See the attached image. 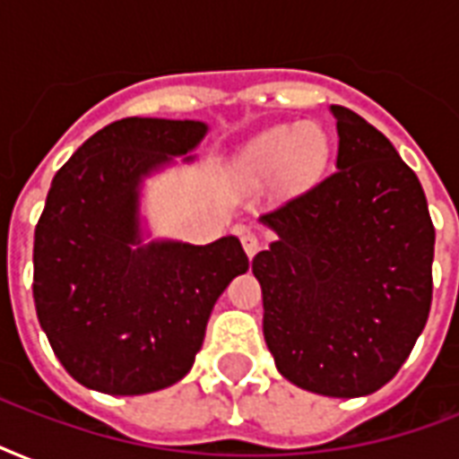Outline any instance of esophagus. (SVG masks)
<instances>
[{
	"mask_svg": "<svg viewBox=\"0 0 459 459\" xmlns=\"http://www.w3.org/2000/svg\"><path fill=\"white\" fill-rule=\"evenodd\" d=\"M240 240H243V247L245 252H247V257H255L259 252V236L257 233H252V230H245L243 236H240Z\"/></svg>",
	"mask_w": 459,
	"mask_h": 459,
	"instance_id": "obj_1",
	"label": "esophagus"
}]
</instances>
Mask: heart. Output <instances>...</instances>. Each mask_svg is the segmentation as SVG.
Wrapping results in <instances>:
<instances>
[{
  "mask_svg": "<svg viewBox=\"0 0 459 459\" xmlns=\"http://www.w3.org/2000/svg\"><path fill=\"white\" fill-rule=\"evenodd\" d=\"M331 143L316 124H281L252 140L240 154V171L247 178H281L286 187H302L319 178L328 161Z\"/></svg>",
  "mask_w": 459,
  "mask_h": 459,
  "instance_id": "obj_1",
  "label": "heart"
}]
</instances>
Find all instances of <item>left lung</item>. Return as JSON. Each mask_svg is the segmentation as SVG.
I'll return each instance as SVG.
<instances>
[{"mask_svg":"<svg viewBox=\"0 0 459 459\" xmlns=\"http://www.w3.org/2000/svg\"><path fill=\"white\" fill-rule=\"evenodd\" d=\"M335 171L259 216L252 259L276 369L305 391L359 398L403 367L427 326L436 230L391 140L333 104Z\"/></svg>","mask_w":459,"mask_h":459,"instance_id":"obj_1","label":"left lung"}]
</instances>
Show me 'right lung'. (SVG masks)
<instances>
[{"label":"right lung","mask_w":459,"mask_h":459,"mask_svg":"<svg viewBox=\"0 0 459 459\" xmlns=\"http://www.w3.org/2000/svg\"><path fill=\"white\" fill-rule=\"evenodd\" d=\"M207 131L187 118H121L54 176L35 229L32 298L54 355L85 388L143 395L180 381L219 295L250 269L236 236L143 240V183L173 157L193 161Z\"/></svg>","instance_id":"obj_1"}]
</instances>
